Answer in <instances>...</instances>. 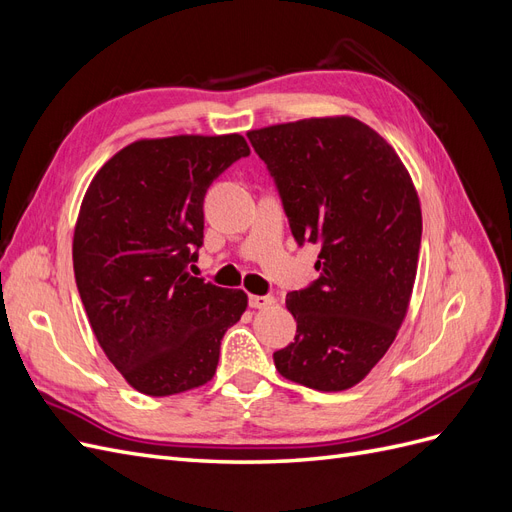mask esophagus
<instances>
[{
	"label": "esophagus",
	"mask_w": 512,
	"mask_h": 512,
	"mask_svg": "<svg viewBox=\"0 0 512 512\" xmlns=\"http://www.w3.org/2000/svg\"><path fill=\"white\" fill-rule=\"evenodd\" d=\"M275 303V297H271V294H250V307L254 309H267Z\"/></svg>",
	"instance_id": "esophagus-1"
}]
</instances>
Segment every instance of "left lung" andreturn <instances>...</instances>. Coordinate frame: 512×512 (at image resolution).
<instances>
[{
	"instance_id": "8db88e82",
	"label": "left lung",
	"mask_w": 512,
	"mask_h": 512,
	"mask_svg": "<svg viewBox=\"0 0 512 512\" xmlns=\"http://www.w3.org/2000/svg\"><path fill=\"white\" fill-rule=\"evenodd\" d=\"M299 245L318 243L320 277L288 292L294 342L273 354L286 380L335 393L359 384L408 314L421 203L404 162L363 121L312 117L250 130Z\"/></svg>"
}]
</instances>
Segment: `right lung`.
<instances>
[{"label":"right lung","instance_id":"obj_1","mask_svg":"<svg viewBox=\"0 0 512 512\" xmlns=\"http://www.w3.org/2000/svg\"><path fill=\"white\" fill-rule=\"evenodd\" d=\"M245 156L241 134L143 138L89 183L72 241L76 288L100 348L138 393L207 384L224 333L245 312L243 290L188 273L207 188Z\"/></svg>","mask_w":512,"mask_h":512}]
</instances>
